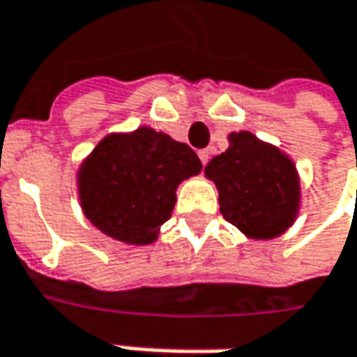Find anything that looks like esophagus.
I'll list each match as a JSON object with an SVG mask.
<instances>
[{"label": "esophagus", "mask_w": 357, "mask_h": 357, "mask_svg": "<svg viewBox=\"0 0 357 357\" xmlns=\"http://www.w3.org/2000/svg\"><path fill=\"white\" fill-rule=\"evenodd\" d=\"M197 155H199L202 164L205 166V164L209 162V158H211V152H209V150H199V152H197Z\"/></svg>", "instance_id": "esophagus-1"}]
</instances>
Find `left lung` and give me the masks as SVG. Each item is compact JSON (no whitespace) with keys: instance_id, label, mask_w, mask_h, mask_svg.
I'll return each instance as SVG.
<instances>
[{"instance_id":"left-lung-1","label":"left lung","mask_w":357,"mask_h":357,"mask_svg":"<svg viewBox=\"0 0 357 357\" xmlns=\"http://www.w3.org/2000/svg\"><path fill=\"white\" fill-rule=\"evenodd\" d=\"M205 176L215 181L223 217L249 239H275L298 215L294 162L247 130L229 134V148L205 166Z\"/></svg>"}]
</instances>
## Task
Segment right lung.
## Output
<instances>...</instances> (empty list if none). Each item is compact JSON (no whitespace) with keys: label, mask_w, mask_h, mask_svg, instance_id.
<instances>
[{"label":"right lung","mask_w":357,"mask_h":357,"mask_svg":"<svg viewBox=\"0 0 357 357\" xmlns=\"http://www.w3.org/2000/svg\"><path fill=\"white\" fill-rule=\"evenodd\" d=\"M202 167L188 144L150 126L110 134L80 164V207L108 237L150 245L172 217L178 185Z\"/></svg>","instance_id":"right-lung-1"}]
</instances>
